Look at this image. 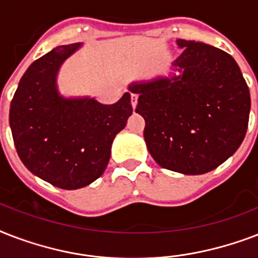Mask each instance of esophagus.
<instances>
[{
    "instance_id": "esophagus-1",
    "label": "esophagus",
    "mask_w": 258,
    "mask_h": 258,
    "mask_svg": "<svg viewBox=\"0 0 258 258\" xmlns=\"http://www.w3.org/2000/svg\"><path fill=\"white\" fill-rule=\"evenodd\" d=\"M138 104V95L137 93H131V105H133V108H135Z\"/></svg>"
}]
</instances>
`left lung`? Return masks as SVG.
I'll list each match as a JSON object with an SVG mask.
<instances>
[{
  "mask_svg": "<svg viewBox=\"0 0 258 258\" xmlns=\"http://www.w3.org/2000/svg\"><path fill=\"white\" fill-rule=\"evenodd\" d=\"M179 76L133 83L143 137L163 169L200 175L236 153L248 130L250 93L236 60L204 42L176 40Z\"/></svg>",
  "mask_w": 258,
  "mask_h": 258,
  "instance_id": "8db88e82",
  "label": "left lung"
}]
</instances>
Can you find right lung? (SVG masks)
Instances as JSON below:
<instances>
[{
  "mask_svg": "<svg viewBox=\"0 0 258 258\" xmlns=\"http://www.w3.org/2000/svg\"><path fill=\"white\" fill-rule=\"evenodd\" d=\"M80 46L60 45L32 62L9 112L14 146L26 169L66 190L84 187L104 172L113 139L133 113L130 92L109 105L58 93V70Z\"/></svg>",
  "mask_w": 258,
  "mask_h": 258,
  "instance_id": "obj_1",
  "label": "right lung"
}]
</instances>
